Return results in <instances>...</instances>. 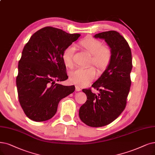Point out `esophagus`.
I'll use <instances>...</instances> for the list:
<instances>
[{
	"mask_svg": "<svg viewBox=\"0 0 155 155\" xmlns=\"http://www.w3.org/2000/svg\"><path fill=\"white\" fill-rule=\"evenodd\" d=\"M75 89H76V91H80V90H81V88H80L79 86H77V85L76 86Z\"/></svg>",
	"mask_w": 155,
	"mask_h": 155,
	"instance_id": "34e87169",
	"label": "esophagus"
}]
</instances>
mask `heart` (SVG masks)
Masks as SVG:
<instances>
[{
	"label": "heart",
	"instance_id": "obj_1",
	"mask_svg": "<svg viewBox=\"0 0 155 155\" xmlns=\"http://www.w3.org/2000/svg\"><path fill=\"white\" fill-rule=\"evenodd\" d=\"M78 46L91 54L89 65H94L98 72L102 73L107 69L113 58V49L107 45L93 37L88 36L78 42ZM74 48L68 46L63 51L62 60L68 67L73 66ZM71 83L80 86H86L94 80L96 76L95 69L92 66L87 68H78L69 74Z\"/></svg>",
	"mask_w": 155,
	"mask_h": 155
}]
</instances>
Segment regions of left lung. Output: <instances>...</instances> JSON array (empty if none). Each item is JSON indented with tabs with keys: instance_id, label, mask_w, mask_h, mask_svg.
<instances>
[{
	"instance_id": "8db88e82",
	"label": "left lung",
	"mask_w": 155,
	"mask_h": 155,
	"mask_svg": "<svg viewBox=\"0 0 155 155\" xmlns=\"http://www.w3.org/2000/svg\"><path fill=\"white\" fill-rule=\"evenodd\" d=\"M94 37L105 39L113 49V58L107 69L91 85L100 94H93L90 88L83 89L88 100L80 107L79 116L88 126L100 127L109 125L124 110L133 65L130 48L120 33L109 30Z\"/></svg>"
}]
</instances>
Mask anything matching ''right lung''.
<instances>
[{
  "instance_id": "add662e5",
  "label": "right lung",
  "mask_w": 155,
  "mask_h": 155,
  "mask_svg": "<svg viewBox=\"0 0 155 155\" xmlns=\"http://www.w3.org/2000/svg\"><path fill=\"white\" fill-rule=\"evenodd\" d=\"M79 34L46 27L34 33L24 46L18 62L16 86L25 114L35 121H45L56 114L61 99L75 90L74 86L55 83L68 79L63 51Z\"/></svg>"
}]
</instances>
